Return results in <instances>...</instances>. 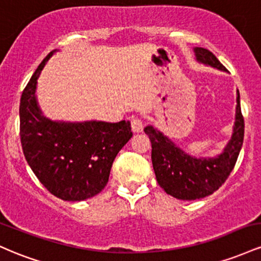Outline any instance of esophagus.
Returning <instances> with one entry per match:
<instances>
[{
    "label": "esophagus",
    "instance_id": "1",
    "mask_svg": "<svg viewBox=\"0 0 261 261\" xmlns=\"http://www.w3.org/2000/svg\"><path fill=\"white\" fill-rule=\"evenodd\" d=\"M131 127H133L134 133H136V134L142 133V130H143L142 120H141V119H139V118L133 119V121H131Z\"/></svg>",
    "mask_w": 261,
    "mask_h": 261
}]
</instances>
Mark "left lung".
Listing matches in <instances>:
<instances>
[{
    "label": "left lung",
    "mask_w": 261,
    "mask_h": 261,
    "mask_svg": "<svg viewBox=\"0 0 261 261\" xmlns=\"http://www.w3.org/2000/svg\"><path fill=\"white\" fill-rule=\"evenodd\" d=\"M196 62L227 72L226 67L210 50L194 47ZM237 106L232 136L221 153L214 157H195L187 153L167 135L148 125L145 133L152 143V164L160 187L179 200H196L211 195L228 178L241 152L244 139V120L237 89Z\"/></svg>",
    "instance_id": "obj_1"
}]
</instances>
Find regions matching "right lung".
<instances>
[{"mask_svg": "<svg viewBox=\"0 0 261 261\" xmlns=\"http://www.w3.org/2000/svg\"><path fill=\"white\" fill-rule=\"evenodd\" d=\"M53 50L38 66L19 106L20 142L29 167L53 195L82 201L107 185L116 154L133 137L130 121L51 120L38 103V79Z\"/></svg>", "mask_w": 261, "mask_h": 261, "instance_id": "right-lung-1", "label": "right lung"}]
</instances>
